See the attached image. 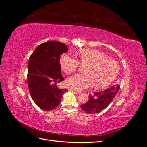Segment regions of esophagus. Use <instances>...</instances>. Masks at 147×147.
Returning a JSON list of instances; mask_svg holds the SVG:
<instances>
[{"label": "esophagus", "mask_w": 147, "mask_h": 147, "mask_svg": "<svg viewBox=\"0 0 147 147\" xmlns=\"http://www.w3.org/2000/svg\"><path fill=\"white\" fill-rule=\"evenodd\" d=\"M69 91H70V92H74V93H75V94H78V91H75V90H72V89H69Z\"/></svg>", "instance_id": "1"}]
</instances>
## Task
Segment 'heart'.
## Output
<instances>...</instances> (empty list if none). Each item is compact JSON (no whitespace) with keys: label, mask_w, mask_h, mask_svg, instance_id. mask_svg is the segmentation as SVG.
<instances>
[{"label":"heart","mask_w":147,"mask_h":147,"mask_svg":"<svg viewBox=\"0 0 147 147\" xmlns=\"http://www.w3.org/2000/svg\"><path fill=\"white\" fill-rule=\"evenodd\" d=\"M80 60L84 69V74L73 75L67 80V86L73 90L80 91L93 83L96 88L108 86L116 78L119 71L118 62L109 58L105 53L95 49H83L79 52ZM77 59L70 56H63L60 64L66 74H72L80 65Z\"/></svg>","instance_id":"obj_1"}]
</instances>
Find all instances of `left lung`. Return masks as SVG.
Masks as SVG:
<instances>
[{"label": "left lung", "mask_w": 147, "mask_h": 147, "mask_svg": "<svg viewBox=\"0 0 147 147\" xmlns=\"http://www.w3.org/2000/svg\"><path fill=\"white\" fill-rule=\"evenodd\" d=\"M119 84H116L104 91L90 94L88 102L81 105V108L84 112L90 114L100 112L111 103L119 91Z\"/></svg>", "instance_id": "obj_1"}]
</instances>
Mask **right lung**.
Here are the masks:
<instances>
[{
    "label": "right lung",
    "mask_w": 147,
    "mask_h": 147,
    "mask_svg": "<svg viewBox=\"0 0 147 147\" xmlns=\"http://www.w3.org/2000/svg\"><path fill=\"white\" fill-rule=\"evenodd\" d=\"M65 44L49 41L39 45L30 55L28 70V85L31 97L42 110L55 109L67 89H59L57 83L63 81L59 63L61 56L66 53Z\"/></svg>",
    "instance_id": "right-lung-1"
}]
</instances>
